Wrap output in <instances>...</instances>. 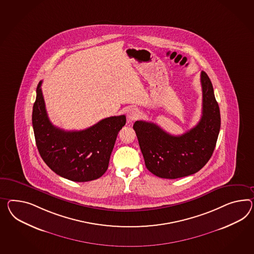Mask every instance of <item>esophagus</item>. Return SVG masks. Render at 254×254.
<instances>
[{
  "instance_id": "obj_1",
  "label": "esophagus",
  "mask_w": 254,
  "mask_h": 254,
  "mask_svg": "<svg viewBox=\"0 0 254 254\" xmlns=\"http://www.w3.org/2000/svg\"><path fill=\"white\" fill-rule=\"evenodd\" d=\"M140 116V112L135 108H130L127 111V118L130 122L136 120Z\"/></svg>"
}]
</instances>
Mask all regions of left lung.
Returning a JSON list of instances; mask_svg holds the SVG:
<instances>
[{"instance_id":"8db88e82","label":"left lung","mask_w":254,"mask_h":254,"mask_svg":"<svg viewBox=\"0 0 254 254\" xmlns=\"http://www.w3.org/2000/svg\"><path fill=\"white\" fill-rule=\"evenodd\" d=\"M202 117L192 129L182 135H171L153 123L133 124L146 169L163 179H178L194 174L213 155L220 130L221 119L214 88L201 72Z\"/></svg>"}]
</instances>
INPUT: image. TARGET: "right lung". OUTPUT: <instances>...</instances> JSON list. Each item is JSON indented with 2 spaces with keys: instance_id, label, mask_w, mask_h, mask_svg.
Here are the masks:
<instances>
[{
  "instance_id": "add662e5",
  "label": "right lung",
  "mask_w": 254,
  "mask_h": 254,
  "mask_svg": "<svg viewBox=\"0 0 254 254\" xmlns=\"http://www.w3.org/2000/svg\"><path fill=\"white\" fill-rule=\"evenodd\" d=\"M40 81L33 106L32 124L39 155L59 176L72 182H90L107 171L124 115L106 118L82 130H64L51 123Z\"/></svg>"
}]
</instances>
